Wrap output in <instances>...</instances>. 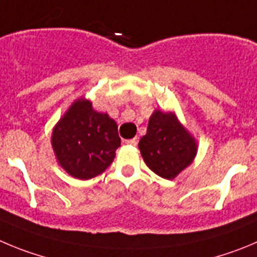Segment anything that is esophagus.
<instances>
[{"mask_svg": "<svg viewBox=\"0 0 257 257\" xmlns=\"http://www.w3.org/2000/svg\"><path fill=\"white\" fill-rule=\"evenodd\" d=\"M125 143L126 145H131V146H134V147H136V146L138 145V140H137V138H132V140H126Z\"/></svg>", "mask_w": 257, "mask_h": 257, "instance_id": "34e87169", "label": "esophagus"}]
</instances>
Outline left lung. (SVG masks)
<instances>
[{
  "label": "left lung",
  "mask_w": 257,
  "mask_h": 257,
  "mask_svg": "<svg viewBox=\"0 0 257 257\" xmlns=\"http://www.w3.org/2000/svg\"><path fill=\"white\" fill-rule=\"evenodd\" d=\"M141 155L158 176L174 179L193 162L196 145L193 137L171 112L155 111L148 121L147 134L141 138Z\"/></svg>",
  "instance_id": "obj_1"
}]
</instances>
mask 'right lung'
I'll list each match as a JSON object with an SVG mask.
<instances>
[{
  "instance_id": "right-lung-1",
  "label": "right lung",
  "mask_w": 257,
  "mask_h": 257,
  "mask_svg": "<svg viewBox=\"0 0 257 257\" xmlns=\"http://www.w3.org/2000/svg\"><path fill=\"white\" fill-rule=\"evenodd\" d=\"M52 146L59 165L81 180L104 172L120 147L117 125L107 114L92 109L88 100H77L57 124Z\"/></svg>"
}]
</instances>
